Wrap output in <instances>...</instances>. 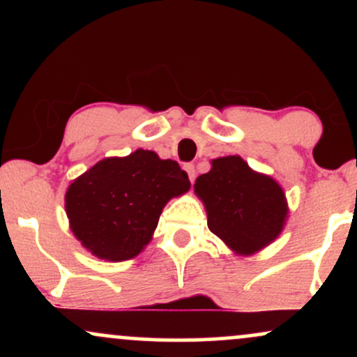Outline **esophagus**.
Here are the masks:
<instances>
[{"label":"esophagus","instance_id":"34e87169","mask_svg":"<svg viewBox=\"0 0 357 357\" xmlns=\"http://www.w3.org/2000/svg\"><path fill=\"white\" fill-rule=\"evenodd\" d=\"M184 169H186L188 176H190V181H191V183H195V178H196L195 166H192V165H184Z\"/></svg>","mask_w":357,"mask_h":357}]
</instances>
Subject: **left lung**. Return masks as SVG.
Returning a JSON list of instances; mask_svg holds the SVG:
<instances>
[{"mask_svg": "<svg viewBox=\"0 0 357 357\" xmlns=\"http://www.w3.org/2000/svg\"><path fill=\"white\" fill-rule=\"evenodd\" d=\"M195 192L206 210L208 228L240 257L275 241L289 216L280 184L240 155L211 159V169L196 178Z\"/></svg>", "mask_w": 357, "mask_h": 357, "instance_id": "8db88e82", "label": "left lung"}]
</instances>
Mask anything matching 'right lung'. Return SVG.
<instances>
[{"instance_id": "right-lung-1", "label": "right lung", "mask_w": 357, "mask_h": 357, "mask_svg": "<svg viewBox=\"0 0 357 357\" xmlns=\"http://www.w3.org/2000/svg\"><path fill=\"white\" fill-rule=\"evenodd\" d=\"M190 186L178 162L137 149L102 159L73 179L65 192V211L82 247L100 260L124 261L146 248L162 208Z\"/></svg>"}]
</instances>
